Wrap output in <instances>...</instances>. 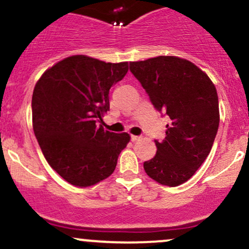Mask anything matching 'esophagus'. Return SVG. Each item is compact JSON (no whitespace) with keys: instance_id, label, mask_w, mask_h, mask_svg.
Here are the masks:
<instances>
[{"instance_id":"34e87169","label":"esophagus","mask_w":249,"mask_h":249,"mask_svg":"<svg viewBox=\"0 0 249 249\" xmlns=\"http://www.w3.org/2000/svg\"><path fill=\"white\" fill-rule=\"evenodd\" d=\"M139 139H141V137L139 136H131V141L132 142H137V141H139Z\"/></svg>"}]
</instances>
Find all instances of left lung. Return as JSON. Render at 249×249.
<instances>
[{
	"label": "left lung",
	"instance_id": "left-lung-1",
	"mask_svg": "<svg viewBox=\"0 0 249 249\" xmlns=\"http://www.w3.org/2000/svg\"><path fill=\"white\" fill-rule=\"evenodd\" d=\"M130 71L171 119L164 141H154L157 153L144 162L145 172L161 185L184 184L207 158L218 132L216 89L196 65L176 56L130 62Z\"/></svg>",
	"mask_w": 249,
	"mask_h": 249
}]
</instances>
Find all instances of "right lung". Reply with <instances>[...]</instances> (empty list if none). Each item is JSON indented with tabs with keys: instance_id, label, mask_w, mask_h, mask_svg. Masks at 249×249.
Masks as SVG:
<instances>
[{
	"instance_id": "right-lung-1",
	"label": "right lung",
	"mask_w": 249,
	"mask_h": 249,
	"mask_svg": "<svg viewBox=\"0 0 249 249\" xmlns=\"http://www.w3.org/2000/svg\"><path fill=\"white\" fill-rule=\"evenodd\" d=\"M128 63H105L84 55L48 69L33 92V127L48 164L78 187L92 186L115 171L130 134L104 130L98 123L110 110L108 92Z\"/></svg>"
}]
</instances>
